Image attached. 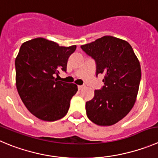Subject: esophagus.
I'll use <instances>...</instances> for the list:
<instances>
[{
  "instance_id": "34e87169",
  "label": "esophagus",
  "mask_w": 158,
  "mask_h": 158,
  "mask_svg": "<svg viewBox=\"0 0 158 158\" xmlns=\"http://www.w3.org/2000/svg\"><path fill=\"white\" fill-rule=\"evenodd\" d=\"M84 87H85V86H83V85H82V86H78V89H79V90H80V89H83Z\"/></svg>"
}]
</instances>
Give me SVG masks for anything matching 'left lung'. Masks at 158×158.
<instances>
[{
  "instance_id": "8db88e82",
  "label": "left lung",
  "mask_w": 158,
  "mask_h": 158,
  "mask_svg": "<svg viewBox=\"0 0 158 158\" xmlns=\"http://www.w3.org/2000/svg\"><path fill=\"white\" fill-rule=\"evenodd\" d=\"M96 62V76L103 74L104 86L86 103V115L98 126H111L122 120L135 104L141 68L130 44L104 36L81 46Z\"/></svg>"
}]
</instances>
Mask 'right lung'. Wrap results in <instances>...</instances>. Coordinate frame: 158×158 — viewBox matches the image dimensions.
I'll return each instance as SVG.
<instances>
[{"mask_svg":"<svg viewBox=\"0 0 158 158\" xmlns=\"http://www.w3.org/2000/svg\"><path fill=\"white\" fill-rule=\"evenodd\" d=\"M76 49V45L60 47L44 38L22 44L15 59L16 87L26 108L38 118L54 122L68 113L78 87L54 76L66 72L68 59Z\"/></svg>","mask_w":158,"mask_h":158,"instance_id":"1","label":"right lung"}]
</instances>
